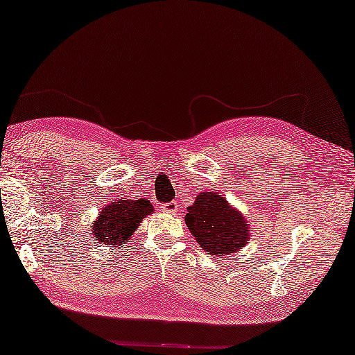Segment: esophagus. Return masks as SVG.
Masks as SVG:
<instances>
[{"label": "esophagus", "mask_w": 355, "mask_h": 355, "mask_svg": "<svg viewBox=\"0 0 355 355\" xmlns=\"http://www.w3.org/2000/svg\"><path fill=\"white\" fill-rule=\"evenodd\" d=\"M162 210L166 214H172V215L177 214L178 212L177 201H169V202H166V205H162Z\"/></svg>", "instance_id": "esophagus-1"}]
</instances>
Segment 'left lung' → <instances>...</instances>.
<instances>
[{
    "instance_id": "1",
    "label": "left lung",
    "mask_w": 355,
    "mask_h": 355,
    "mask_svg": "<svg viewBox=\"0 0 355 355\" xmlns=\"http://www.w3.org/2000/svg\"><path fill=\"white\" fill-rule=\"evenodd\" d=\"M184 221L198 245L209 254H232L245 247L250 238L244 215L216 192L197 195L193 205L187 207Z\"/></svg>"
}]
</instances>
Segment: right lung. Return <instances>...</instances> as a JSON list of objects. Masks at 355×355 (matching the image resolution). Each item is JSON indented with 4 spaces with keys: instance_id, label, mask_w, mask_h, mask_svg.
Masks as SVG:
<instances>
[{
    "instance_id": "right-lung-1",
    "label": "right lung",
    "mask_w": 355,
    "mask_h": 355,
    "mask_svg": "<svg viewBox=\"0 0 355 355\" xmlns=\"http://www.w3.org/2000/svg\"><path fill=\"white\" fill-rule=\"evenodd\" d=\"M153 205L149 200H126L120 198L105 206L97 220L92 225V232L97 244L123 247L130 243L132 233L139 227L146 215L153 214Z\"/></svg>"
}]
</instances>
